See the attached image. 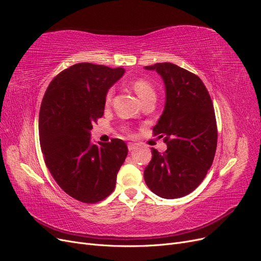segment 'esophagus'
I'll return each mask as SVG.
<instances>
[{"label": "esophagus", "instance_id": "obj_1", "mask_svg": "<svg viewBox=\"0 0 261 261\" xmlns=\"http://www.w3.org/2000/svg\"><path fill=\"white\" fill-rule=\"evenodd\" d=\"M127 148H128L129 151H133V150H135V149H136V144H134V143H128V144H127Z\"/></svg>", "mask_w": 261, "mask_h": 261}]
</instances>
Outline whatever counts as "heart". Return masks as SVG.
I'll return each mask as SVG.
<instances>
[{"mask_svg": "<svg viewBox=\"0 0 261 261\" xmlns=\"http://www.w3.org/2000/svg\"><path fill=\"white\" fill-rule=\"evenodd\" d=\"M133 88L134 90L136 91L137 96L140 98V100L143 101L145 98L151 96V94H155L154 93V89L153 87L151 86L149 82H147L146 80H143V78H140V80H137L133 83ZM112 96H113V91L110 90L107 93V98H106V102L107 103H110L112 100Z\"/></svg>", "mask_w": 261, "mask_h": 261, "instance_id": "1", "label": "heart"}]
</instances>
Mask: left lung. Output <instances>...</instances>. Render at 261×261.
Instances as JSON below:
<instances>
[{
	"mask_svg": "<svg viewBox=\"0 0 261 261\" xmlns=\"http://www.w3.org/2000/svg\"><path fill=\"white\" fill-rule=\"evenodd\" d=\"M145 69L155 70L164 83L165 106L153 135L164 136L168 146L163 153L151 149L145 181L162 198H180L199 186L215 159V109L206 86L197 75L168 62Z\"/></svg>",
	"mask_w": 261,
	"mask_h": 261,
	"instance_id": "1",
	"label": "left lung"
}]
</instances>
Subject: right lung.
Returning a JSON list of instances; mask_svg holds the SVG:
<instances>
[{
	"instance_id": "obj_1",
	"label": "right lung",
	"mask_w": 261,
	"mask_h": 261,
	"mask_svg": "<svg viewBox=\"0 0 261 261\" xmlns=\"http://www.w3.org/2000/svg\"><path fill=\"white\" fill-rule=\"evenodd\" d=\"M122 67L78 63L61 72L46 89L39 113L44 162L67 195L96 203L113 192L127 155L123 140L94 145L92 125L105 113L108 90L124 75Z\"/></svg>"
}]
</instances>
